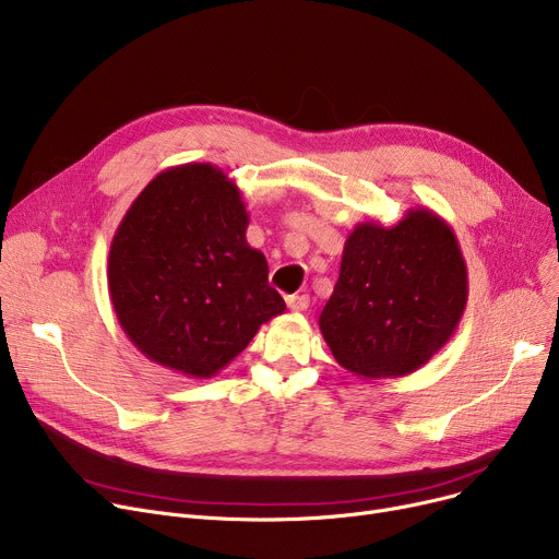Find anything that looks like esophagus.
<instances>
[{"mask_svg": "<svg viewBox=\"0 0 559 559\" xmlns=\"http://www.w3.org/2000/svg\"><path fill=\"white\" fill-rule=\"evenodd\" d=\"M285 301H287V308H289L292 312H304V310H308V306H310V297H308V295H292V297H287Z\"/></svg>", "mask_w": 559, "mask_h": 559, "instance_id": "1", "label": "esophagus"}]
</instances>
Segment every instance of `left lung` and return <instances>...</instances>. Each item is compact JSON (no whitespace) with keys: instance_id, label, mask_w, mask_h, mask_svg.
Listing matches in <instances>:
<instances>
[{"instance_id":"8db88e82","label":"left lung","mask_w":559,"mask_h":559,"mask_svg":"<svg viewBox=\"0 0 559 559\" xmlns=\"http://www.w3.org/2000/svg\"><path fill=\"white\" fill-rule=\"evenodd\" d=\"M466 297L453 228L428 209H409L394 226L362 222L348 235L319 331L346 371L401 378L451 340Z\"/></svg>"}]
</instances>
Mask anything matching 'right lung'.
I'll use <instances>...</instances> for the list:
<instances>
[{
	"mask_svg": "<svg viewBox=\"0 0 559 559\" xmlns=\"http://www.w3.org/2000/svg\"><path fill=\"white\" fill-rule=\"evenodd\" d=\"M242 194L211 163L160 171L131 203L108 253V292L142 356L211 378L285 310L247 242Z\"/></svg>",
	"mask_w": 559,
	"mask_h": 559,
	"instance_id": "add662e5",
	"label": "right lung"
}]
</instances>
